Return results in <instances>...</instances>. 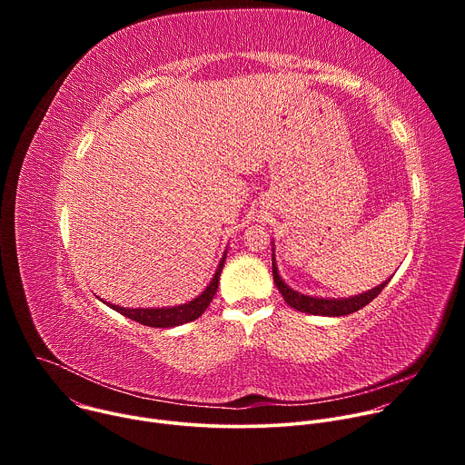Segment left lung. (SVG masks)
<instances>
[{
    "instance_id": "8db88e82",
    "label": "left lung",
    "mask_w": 465,
    "mask_h": 465,
    "mask_svg": "<svg viewBox=\"0 0 465 465\" xmlns=\"http://www.w3.org/2000/svg\"><path fill=\"white\" fill-rule=\"evenodd\" d=\"M274 255V253H272ZM272 274H274V283L280 289L282 296L285 298V302L302 311V312H309V314H322V316H344V314H351L359 309H362L364 305H368L373 298H377L381 294V291L388 285L390 280H386L384 283H381L379 287L362 292L359 296H351V298H333V300H325V298H312V296H305L300 294L296 291H292L289 285H285V282L280 278L278 267H276V259L272 257Z\"/></svg>"
}]
</instances>
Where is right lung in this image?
<instances>
[{"label": "right lung", "mask_w": 465, "mask_h": 465, "mask_svg": "<svg viewBox=\"0 0 465 465\" xmlns=\"http://www.w3.org/2000/svg\"><path fill=\"white\" fill-rule=\"evenodd\" d=\"M224 261H226V253L223 255L221 262H219V269L212 280V283L206 287V291L196 296L194 300L178 305V307H162V309H126V307H119V305H110L114 311H117L123 316H128L130 320H136L142 325H149V327H174L180 323H187L196 320L198 316H203V312L208 309V305L212 303L217 287H219V276L223 272L224 267Z\"/></svg>", "instance_id": "obj_1"}]
</instances>
